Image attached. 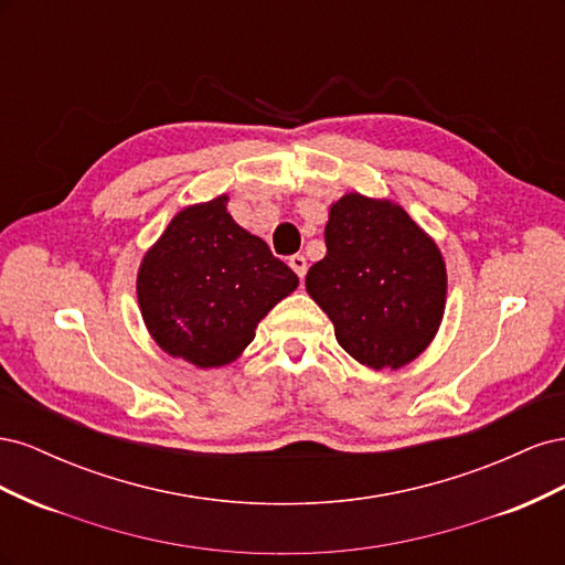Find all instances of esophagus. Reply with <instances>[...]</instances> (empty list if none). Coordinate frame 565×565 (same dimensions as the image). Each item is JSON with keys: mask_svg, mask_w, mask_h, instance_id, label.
<instances>
[{"mask_svg": "<svg viewBox=\"0 0 565 565\" xmlns=\"http://www.w3.org/2000/svg\"><path fill=\"white\" fill-rule=\"evenodd\" d=\"M289 266H292V270L297 273L299 280H303V276H306V268H309V266H306V259H303V256H301V254L289 256Z\"/></svg>", "mask_w": 565, "mask_h": 565, "instance_id": "34e87169", "label": "esophagus"}]
</instances>
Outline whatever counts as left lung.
Instances as JSON below:
<instances>
[{
  "instance_id": "obj_1",
  "label": "left lung",
  "mask_w": 565,
  "mask_h": 565,
  "mask_svg": "<svg viewBox=\"0 0 565 565\" xmlns=\"http://www.w3.org/2000/svg\"><path fill=\"white\" fill-rule=\"evenodd\" d=\"M324 245L306 292L332 320L339 347L372 370L413 363L446 313L448 273L434 237L401 204L347 193L332 202Z\"/></svg>"
}]
</instances>
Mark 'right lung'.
<instances>
[{
  "label": "right lung",
  "mask_w": 565,
  "mask_h": 565,
  "mask_svg": "<svg viewBox=\"0 0 565 565\" xmlns=\"http://www.w3.org/2000/svg\"><path fill=\"white\" fill-rule=\"evenodd\" d=\"M228 195L183 207L136 276L141 316L156 344L195 367L233 363L266 313L297 289V273L262 237L237 226Z\"/></svg>",
  "instance_id": "add662e5"
}]
</instances>
